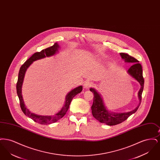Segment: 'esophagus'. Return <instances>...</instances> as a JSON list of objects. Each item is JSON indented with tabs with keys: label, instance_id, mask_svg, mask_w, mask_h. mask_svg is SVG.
I'll return each mask as SVG.
<instances>
[{
	"label": "esophagus",
	"instance_id": "esophagus-1",
	"mask_svg": "<svg viewBox=\"0 0 160 160\" xmlns=\"http://www.w3.org/2000/svg\"><path fill=\"white\" fill-rule=\"evenodd\" d=\"M84 88L85 89H88L90 87H92L93 86V84L92 83L90 82H86L84 84Z\"/></svg>",
	"mask_w": 160,
	"mask_h": 160
}]
</instances>
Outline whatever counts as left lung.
<instances>
[{"label": "left lung", "instance_id": "left-lung-1", "mask_svg": "<svg viewBox=\"0 0 160 160\" xmlns=\"http://www.w3.org/2000/svg\"><path fill=\"white\" fill-rule=\"evenodd\" d=\"M120 55L125 62L133 63L128 69L127 72L140 84L141 88L138 93L139 104L136 108L128 112L116 113L110 112L107 109L101 95L95 89L91 88L90 91L94 94L93 102L91 107L92 115L101 123H104L109 126H113L122 123L137 111L141 103L142 94L144 87V78L143 77V70L141 64L138 63V61L136 59L128 54L121 53Z\"/></svg>", "mask_w": 160, "mask_h": 160}]
</instances>
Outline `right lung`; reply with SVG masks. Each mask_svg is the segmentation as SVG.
I'll use <instances>...</instances> for the list:
<instances>
[{
  "mask_svg": "<svg viewBox=\"0 0 160 160\" xmlns=\"http://www.w3.org/2000/svg\"><path fill=\"white\" fill-rule=\"evenodd\" d=\"M59 48H60V46L58 45L57 42H56L54 44L53 46L47 48L44 50H42L40 52H37L33 54L29 59H28L24 63V64L22 65V66L20 67L19 72H18V80L16 85V88H17V95L20 100L22 110L23 111L24 114L28 116L29 118H30L35 122H38L39 123L42 124V125L50 124L54 122H57L58 120L61 119L65 114H66L67 112L68 111L70 103L72 98L78 93L82 91V89H83V86H80L69 92L65 97L66 100H65L64 106L58 113H57L53 116H41V115L35 114L33 113H31V112L26 108V107L25 106V104L23 101V97H22V88L25 72L27 69L28 68V67L34 61L43 59L46 57H50V56H53L57 52H58V49Z\"/></svg>",
  "mask_w": 160,
  "mask_h": 160,
  "instance_id": "1",
  "label": "right lung"
}]
</instances>
